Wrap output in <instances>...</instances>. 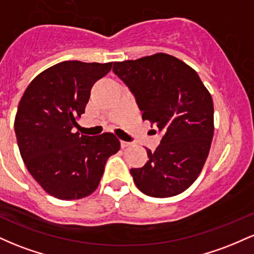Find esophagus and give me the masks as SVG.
<instances>
[{"label":"esophagus","instance_id":"obj_1","mask_svg":"<svg viewBox=\"0 0 254 254\" xmlns=\"http://www.w3.org/2000/svg\"><path fill=\"white\" fill-rule=\"evenodd\" d=\"M121 144H122V148H123V149H124V148H127V147H130V145H131V143H129V142H125V141H122Z\"/></svg>","mask_w":254,"mask_h":254}]
</instances>
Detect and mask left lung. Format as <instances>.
Segmentation results:
<instances>
[{"label":"left lung","instance_id":"1","mask_svg":"<svg viewBox=\"0 0 254 254\" xmlns=\"http://www.w3.org/2000/svg\"><path fill=\"white\" fill-rule=\"evenodd\" d=\"M113 71L135 94L142 119L164 132L149 161L131 168L138 190L151 197L176 196L202 172L214 136V104L190 65L159 54L115 62Z\"/></svg>","mask_w":254,"mask_h":254}]
</instances>
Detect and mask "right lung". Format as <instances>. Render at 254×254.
<instances>
[{
    "mask_svg": "<svg viewBox=\"0 0 254 254\" xmlns=\"http://www.w3.org/2000/svg\"><path fill=\"white\" fill-rule=\"evenodd\" d=\"M111 68L112 62L57 63L37 75L20 100L14 121L20 154L34 180L58 199L92 194L107 159L121 149L112 132L89 137L74 130L92 86Z\"/></svg>",
    "mask_w": 254,
    "mask_h": 254,
    "instance_id": "right-lung-1",
    "label": "right lung"
}]
</instances>
